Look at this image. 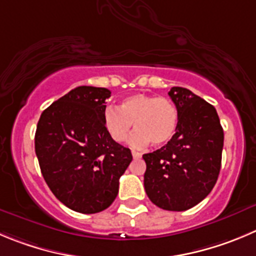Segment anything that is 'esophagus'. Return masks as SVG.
<instances>
[{
    "mask_svg": "<svg viewBox=\"0 0 256 256\" xmlns=\"http://www.w3.org/2000/svg\"><path fill=\"white\" fill-rule=\"evenodd\" d=\"M132 156H133V158H134V160H138V158L142 157V153L136 152V150H132Z\"/></svg>",
    "mask_w": 256,
    "mask_h": 256,
    "instance_id": "obj_1",
    "label": "esophagus"
}]
</instances>
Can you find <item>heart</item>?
Returning a JSON list of instances; mask_svg holds the SVG:
<instances>
[{
  "label": "heart",
  "mask_w": 256,
  "mask_h": 256,
  "mask_svg": "<svg viewBox=\"0 0 256 256\" xmlns=\"http://www.w3.org/2000/svg\"><path fill=\"white\" fill-rule=\"evenodd\" d=\"M103 123L112 140L116 143L126 140L133 123L137 130L130 144L143 148L150 142L163 146L174 138L178 126V110L171 99L150 94H133L120 102L118 108L106 106Z\"/></svg>",
  "instance_id": "1"
}]
</instances>
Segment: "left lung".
Returning a JSON list of instances; mask_svg holds the SVG:
<instances>
[{
	"mask_svg": "<svg viewBox=\"0 0 256 256\" xmlns=\"http://www.w3.org/2000/svg\"><path fill=\"white\" fill-rule=\"evenodd\" d=\"M178 110L174 138L160 150L143 154L144 188L158 208L186 211L201 202L218 181L224 130L215 106L191 90L168 92Z\"/></svg>",
	"mask_w": 256,
	"mask_h": 256,
	"instance_id": "1",
	"label": "left lung"
}]
</instances>
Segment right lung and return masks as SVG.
Segmentation results:
<instances>
[{"label": "right lung", "instance_id": "right-lung-1", "mask_svg": "<svg viewBox=\"0 0 256 256\" xmlns=\"http://www.w3.org/2000/svg\"><path fill=\"white\" fill-rule=\"evenodd\" d=\"M110 90L78 86L41 114L35 152L55 197L82 214L106 210L118 194L132 153L114 142L103 123Z\"/></svg>", "mask_w": 256, "mask_h": 256}]
</instances>
